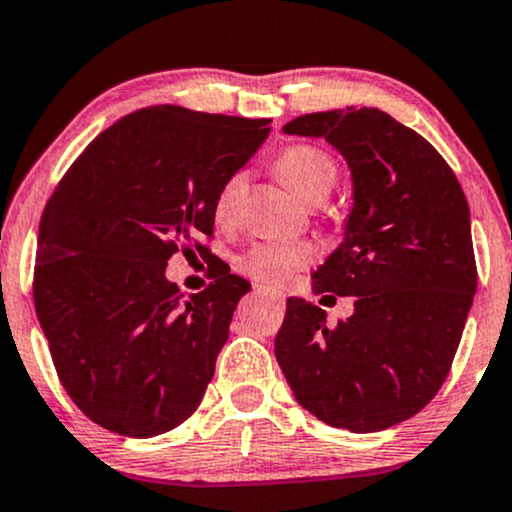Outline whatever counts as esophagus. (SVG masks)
Segmentation results:
<instances>
[{"label": "esophagus", "mask_w": 512, "mask_h": 512, "mask_svg": "<svg viewBox=\"0 0 512 512\" xmlns=\"http://www.w3.org/2000/svg\"><path fill=\"white\" fill-rule=\"evenodd\" d=\"M255 293L257 295H264V298L274 300V303H283V295L279 291H272V288H264V286H255Z\"/></svg>", "instance_id": "1"}]
</instances>
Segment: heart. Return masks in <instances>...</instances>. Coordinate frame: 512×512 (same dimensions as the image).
<instances>
[{
  "mask_svg": "<svg viewBox=\"0 0 512 512\" xmlns=\"http://www.w3.org/2000/svg\"><path fill=\"white\" fill-rule=\"evenodd\" d=\"M276 174L293 190L300 200L322 202L336 186L338 169L336 162L324 150L312 145H291L276 159ZM243 171H236L221 183L214 197L212 217L219 226H231L238 217L240 200L245 193ZM315 260V250L307 243H255L240 257V272L252 276L255 281L269 283V286H286L300 269Z\"/></svg>",
  "mask_w": 512,
  "mask_h": 512,
  "instance_id": "heart-1",
  "label": "heart"
}]
</instances>
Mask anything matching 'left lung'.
I'll list each match as a JSON object with an SVG mask.
<instances>
[{
  "mask_svg": "<svg viewBox=\"0 0 512 512\" xmlns=\"http://www.w3.org/2000/svg\"><path fill=\"white\" fill-rule=\"evenodd\" d=\"M283 133L324 138L348 162L346 233L312 291L353 295L355 312L326 326L322 307L288 298L276 360L317 420L381 432L417 415L448 377L477 291L470 207L446 159L379 109L305 114Z\"/></svg>",
  "mask_w": 512,
  "mask_h": 512,
  "instance_id": "8db88e82",
  "label": "left lung"
}]
</instances>
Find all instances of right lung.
Wrapping results in <instances>:
<instances>
[{"label": "right lung", "mask_w": 512, "mask_h": 512, "mask_svg": "<svg viewBox=\"0 0 512 512\" xmlns=\"http://www.w3.org/2000/svg\"><path fill=\"white\" fill-rule=\"evenodd\" d=\"M269 119L159 104L85 147L40 221L33 298L59 381L92 422L150 439L193 415L250 283L217 263L212 205L260 150ZM195 251L215 281L185 298L165 279Z\"/></svg>", "instance_id": "right-lung-1"}]
</instances>
